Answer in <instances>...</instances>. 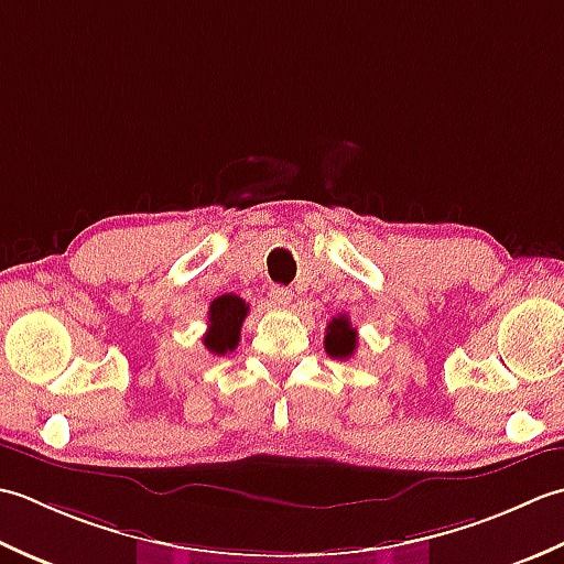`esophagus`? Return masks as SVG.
Returning <instances> with one entry per match:
<instances>
[{"instance_id":"34e87169","label":"esophagus","mask_w":564,"mask_h":564,"mask_svg":"<svg viewBox=\"0 0 564 564\" xmlns=\"http://www.w3.org/2000/svg\"><path fill=\"white\" fill-rule=\"evenodd\" d=\"M270 302L274 304V306H286L292 302V290H286V286H272L270 290Z\"/></svg>"}]
</instances>
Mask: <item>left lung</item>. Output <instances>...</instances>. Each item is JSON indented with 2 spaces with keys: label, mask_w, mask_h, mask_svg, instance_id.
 <instances>
[{
  "label": "left lung",
  "mask_w": 564,
  "mask_h": 564,
  "mask_svg": "<svg viewBox=\"0 0 564 564\" xmlns=\"http://www.w3.org/2000/svg\"><path fill=\"white\" fill-rule=\"evenodd\" d=\"M326 352L336 360L352 358L355 346H358V330L352 328L348 316H336L326 328Z\"/></svg>",
  "instance_id": "left-lung-1"
}]
</instances>
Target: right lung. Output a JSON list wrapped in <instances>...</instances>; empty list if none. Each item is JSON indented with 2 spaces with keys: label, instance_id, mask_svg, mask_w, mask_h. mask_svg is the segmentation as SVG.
<instances>
[{
  "label": "right lung",
  "instance_id": "1",
  "mask_svg": "<svg viewBox=\"0 0 564 564\" xmlns=\"http://www.w3.org/2000/svg\"><path fill=\"white\" fill-rule=\"evenodd\" d=\"M248 304L236 294H221L209 306V328L204 333V346L214 355H226L238 348L240 328L248 316Z\"/></svg>",
  "mask_w": 564,
  "mask_h": 564
}]
</instances>
